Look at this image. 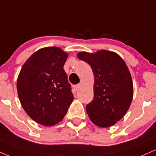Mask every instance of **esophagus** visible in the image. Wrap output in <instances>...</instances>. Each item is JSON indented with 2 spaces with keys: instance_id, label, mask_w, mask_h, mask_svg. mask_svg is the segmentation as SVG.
<instances>
[{
  "instance_id": "obj_1",
  "label": "esophagus",
  "mask_w": 156,
  "mask_h": 156,
  "mask_svg": "<svg viewBox=\"0 0 156 156\" xmlns=\"http://www.w3.org/2000/svg\"><path fill=\"white\" fill-rule=\"evenodd\" d=\"M80 87H81V84H77V85H76L73 86V88H74L75 90H78L79 89H80Z\"/></svg>"
}]
</instances>
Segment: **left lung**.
Segmentation results:
<instances>
[{
    "mask_svg": "<svg viewBox=\"0 0 156 156\" xmlns=\"http://www.w3.org/2000/svg\"><path fill=\"white\" fill-rule=\"evenodd\" d=\"M77 57L90 65L94 74V97L86 105L89 118L100 127L115 125L128 111L133 96L132 78L125 61L106 50L80 52Z\"/></svg>",
    "mask_w": 156,
    "mask_h": 156,
    "instance_id": "8db88e82",
    "label": "left lung"
}]
</instances>
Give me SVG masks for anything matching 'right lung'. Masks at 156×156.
Listing matches in <instances>:
<instances>
[{"label": "right lung", "instance_id": "right-lung-1", "mask_svg": "<svg viewBox=\"0 0 156 156\" xmlns=\"http://www.w3.org/2000/svg\"><path fill=\"white\" fill-rule=\"evenodd\" d=\"M68 54L58 47L37 51L23 66L17 80L21 105L28 115L44 126L63 119L73 99L63 66Z\"/></svg>", "mask_w": 156, "mask_h": 156}]
</instances>
